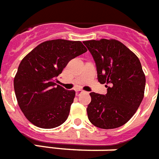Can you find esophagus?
Instances as JSON below:
<instances>
[{
    "mask_svg": "<svg viewBox=\"0 0 159 159\" xmlns=\"http://www.w3.org/2000/svg\"><path fill=\"white\" fill-rule=\"evenodd\" d=\"M75 92H76V95H80V93H82L84 92V91H83L82 89H76Z\"/></svg>",
    "mask_w": 159,
    "mask_h": 159,
    "instance_id": "esophagus-1",
    "label": "esophagus"
}]
</instances>
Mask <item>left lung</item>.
I'll list each match as a JSON object with an SVG mask.
<instances>
[{
  "mask_svg": "<svg viewBox=\"0 0 159 159\" xmlns=\"http://www.w3.org/2000/svg\"><path fill=\"white\" fill-rule=\"evenodd\" d=\"M94 60L98 80L107 84L105 95L90 93L89 120L101 129H114L127 122L144 98V75L139 58L120 42L101 39L83 42Z\"/></svg>",
  "mask_w": 159,
  "mask_h": 159,
  "instance_id": "1",
  "label": "left lung"
}]
</instances>
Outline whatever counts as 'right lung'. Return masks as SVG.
<instances>
[{"mask_svg":"<svg viewBox=\"0 0 159 159\" xmlns=\"http://www.w3.org/2000/svg\"><path fill=\"white\" fill-rule=\"evenodd\" d=\"M86 52L80 41L55 39L37 46L21 61L14 89L21 111L34 125L52 129L66 120L75 92L57 84V77Z\"/></svg>","mask_w":159,"mask_h":159,"instance_id":"add662e5","label":"right lung"}]
</instances>
